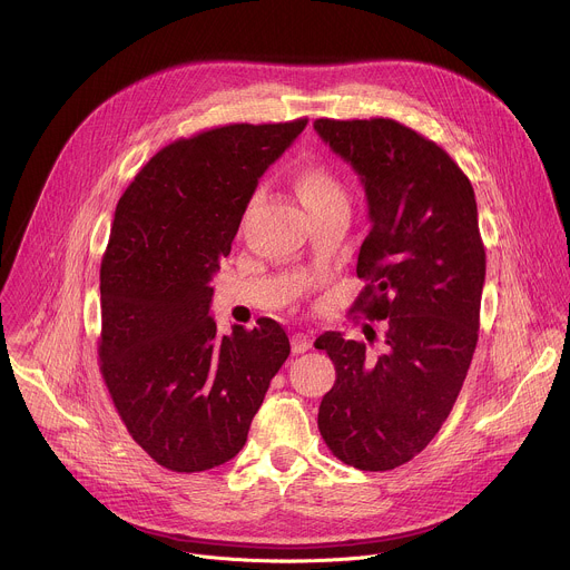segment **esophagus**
<instances>
[{
    "mask_svg": "<svg viewBox=\"0 0 570 570\" xmlns=\"http://www.w3.org/2000/svg\"><path fill=\"white\" fill-rule=\"evenodd\" d=\"M291 347H293V354H304L308 347H311V336L306 334H295L291 338Z\"/></svg>",
    "mask_w": 570,
    "mask_h": 570,
    "instance_id": "obj_1",
    "label": "esophagus"
}]
</instances>
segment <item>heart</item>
<instances>
[{
  "mask_svg": "<svg viewBox=\"0 0 570 570\" xmlns=\"http://www.w3.org/2000/svg\"><path fill=\"white\" fill-rule=\"evenodd\" d=\"M295 189L308 212L327 207L332 203H345V191L341 180L332 171L320 169V167L302 169L295 176Z\"/></svg>",
  "mask_w": 570,
  "mask_h": 570,
  "instance_id": "heart-1",
  "label": "heart"
}]
</instances>
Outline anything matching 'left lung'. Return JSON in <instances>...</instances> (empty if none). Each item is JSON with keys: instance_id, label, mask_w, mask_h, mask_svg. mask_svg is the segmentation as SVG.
<instances>
[{"instance_id": "1", "label": "left lung", "mask_w": 570, "mask_h": 570, "mask_svg": "<svg viewBox=\"0 0 570 570\" xmlns=\"http://www.w3.org/2000/svg\"><path fill=\"white\" fill-rule=\"evenodd\" d=\"M313 128L365 189L372 227L356 275L367 284L354 308L385 322L374 354L341 332L315 341L336 365L317 429L345 464L387 471L438 435L473 358L484 284L475 196L444 148L399 121L315 119ZM365 336L376 341L370 324Z\"/></svg>"}]
</instances>
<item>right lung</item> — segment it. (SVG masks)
Segmentation results:
<instances>
[{"label":"right lung","instance_id":"obj_1","mask_svg":"<svg viewBox=\"0 0 570 570\" xmlns=\"http://www.w3.org/2000/svg\"><path fill=\"white\" fill-rule=\"evenodd\" d=\"M304 128L229 124L178 139L119 198L101 262V374L132 440L165 469L232 460L291 354L271 317L218 336L209 282L259 178Z\"/></svg>","mask_w":570,"mask_h":570}]
</instances>
